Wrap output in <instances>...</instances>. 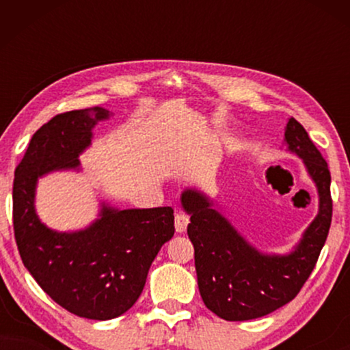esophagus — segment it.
I'll return each instance as SVG.
<instances>
[{
  "label": "esophagus",
  "instance_id": "obj_1",
  "mask_svg": "<svg viewBox=\"0 0 350 350\" xmlns=\"http://www.w3.org/2000/svg\"><path fill=\"white\" fill-rule=\"evenodd\" d=\"M188 223H189L188 215H185L181 212L175 215V231L178 234H183L186 231V228H188Z\"/></svg>",
  "mask_w": 350,
  "mask_h": 350
}]
</instances>
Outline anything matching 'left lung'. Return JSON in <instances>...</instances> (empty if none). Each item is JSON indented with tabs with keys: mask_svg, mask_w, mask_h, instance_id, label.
Wrapping results in <instances>:
<instances>
[{
	"mask_svg": "<svg viewBox=\"0 0 350 350\" xmlns=\"http://www.w3.org/2000/svg\"><path fill=\"white\" fill-rule=\"evenodd\" d=\"M288 151L301 157L319 193V213L298 245L286 255H267L252 247L213 207V200L189 188L181 205L189 215L188 236L204 304L229 322L262 317L290 303L314 271L333 215L328 164L295 118L285 129Z\"/></svg>",
	"mask_w": 350,
	"mask_h": 350,
	"instance_id": "8db88e82",
	"label": "left lung"
}]
</instances>
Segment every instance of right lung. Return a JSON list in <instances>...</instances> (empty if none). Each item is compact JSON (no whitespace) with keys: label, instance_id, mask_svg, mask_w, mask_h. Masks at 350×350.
Instances as JSON below:
<instances>
[{"label":"right lung","instance_id":"add662e5","mask_svg":"<svg viewBox=\"0 0 350 350\" xmlns=\"http://www.w3.org/2000/svg\"><path fill=\"white\" fill-rule=\"evenodd\" d=\"M108 118L100 107L52 118L31 137L12 188L14 236L23 266L57 304L92 320L119 317L135 304L151 262L175 232L172 207L118 210L102 204L98 219L75 232L52 231L38 218V178L79 167L95 124Z\"/></svg>","mask_w":350,"mask_h":350}]
</instances>
